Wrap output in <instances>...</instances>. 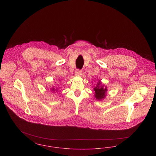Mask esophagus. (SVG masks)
<instances>
[{
	"label": "esophagus",
	"mask_w": 156,
	"mask_h": 156,
	"mask_svg": "<svg viewBox=\"0 0 156 156\" xmlns=\"http://www.w3.org/2000/svg\"><path fill=\"white\" fill-rule=\"evenodd\" d=\"M81 72L82 71L81 70V69H77L75 71V75H76V76H79V75H81Z\"/></svg>",
	"instance_id": "34e87169"
}]
</instances>
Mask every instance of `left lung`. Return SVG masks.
I'll use <instances>...</instances> for the list:
<instances>
[{"label": "left lung", "instance_id": "1", "mask_svg": "<svg viewBox=\"0 0 156 156\" xmlns=\"http://www.w3.org/2000/svg\"><path fill=\"white\" fill-rule=\"evenodd\" d=\"M101 83V82H99L98 83L97 87L94 88V90L95 92V97L97 99L101 100L102 99H104L105 97V94L107 90L106 88H104L103 86H100V84Z\"/></svg>", "mask_w": 156, "mask_h": 156}]
</instances>
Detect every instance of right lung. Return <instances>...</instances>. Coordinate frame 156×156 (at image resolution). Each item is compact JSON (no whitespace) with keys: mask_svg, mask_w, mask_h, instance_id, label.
I'll return each mask as SVG.
<instances>
[{"mask_svg":"<svg viewBox=\"0 0 156 156\" xmlns=\"http://www.w3.org/2000/svg\"><path fill=\"white\" fill-rule=\"evenodd\" d=\"M52 91H54V88H53V89H52Z\"/></svg>","mask_w":156,"mask_h":156,"instance_id":"obj_1","label":"right lung"}]
</instances>
